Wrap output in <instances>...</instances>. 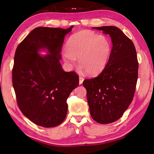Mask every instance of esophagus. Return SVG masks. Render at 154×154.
Wrapping results in <instances>:
<instances>
[{"label": "esophagus", "mask_w": 154, "mask_h": 154, "mask_svg": "<svg viewBox=\"0 0 154 154\" xmlns=\"http://www.w3.org/2000/svg\"><path fill=\"white\" fill-rule=\"evenodd\" d=\"M84 81V78L82 76H79V84H82Z\"/></svg>", "instance_id": "34e87169"}]
</instances>
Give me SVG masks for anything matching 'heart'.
<instances>
[{
	"instance_id": "obj_1",
	"label": "heart",
	"mask_w": 154,
	"mask_h": 154,
	"mask_svg": "<svg viewBox=\"0 0 154 154\" xmlns=\"http://www.w3.org/2000/svg\"><path fill=\"white\" fill-rule=\"evenodd\" d=\"M61 55L69 67L76 63L77 57L81 69L90 75L102 72L112 51L110 40L104 35H97L91 30H81L72 34Z\"/></svg>"
}]
</instances>
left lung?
<instances>
[{"instance_id":"left-lung-1","label":"left lung","mask_w":154,"mask_h":154,"mask_svg":"<svg viewBox=\"0 0 154 154\" xmlns=\"http://www.w3.org/2000/svg\"><path fill=\"white\" fill-rule=\"evenodd\" d=\"M111 38L112 48L104 70L84 80L91 116L98 123L115 122L132 101L138 79V62L132 41L119 28L94 27Z\"/></svg>"}]
</instances>
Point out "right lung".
Listing matches in <instances>:
<instances>
[{
  "label": "right lung",
  "mask_w": 154,
  "mask_h": 154,
  "mask_svg": "<svg viewBox=\"0 0 154 154\" xmlns=\"http://www.w3.org/2000/svg\"><path fill=\"white\" fill-rule=\"evenodd\" d=\"M67 29L38 27L20 44L15 52L12 84L18 106L32 122L55 127L67 115V99L79 85V76L61 67V51ZM47 49L41 57L38 51Z\"/></svg>",
  "instance_id": "obj_1"
}]
</instances>
